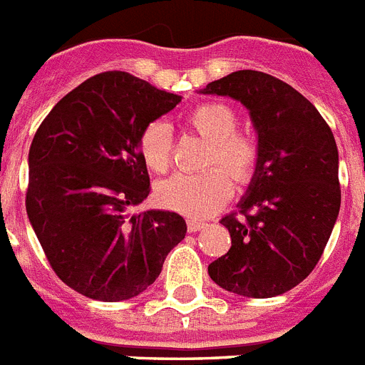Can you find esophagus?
<instances>
[{"mask_svg": "<svg viewBox=\"0 0 365 365\" xmlns=\"http://www.w3.org/2000/svg\"><path fill=\"white\" fill-rule=\"evenodd\" d=\"M205 226H207V224L202 220H187V230H189V233H196V231L204 230Z\"/></svg>", "mask_w": 365, "mask_h": 365, "instance_id": "1", "label": "esophagus"}]
</instances>
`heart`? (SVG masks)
<instances>
[{
	"label": "heart",
	"instance_id": "b5f03b06",
	"mask_svg": "<svg viewBox=\"0 0 365 365\" xmlns=\"http://www.w3.org/2000/svg\"><path fill=\"white\" fill-rule=\"evenodd\" d=\"M185 125L211 143L209 167L222 163L239 182L252 178L257 169L259 147L248 135L235 134L239 119L230 106L222 103L198 104L185 115ZM138 148L148 170L165 173L173 156L169 126L161 121L145 126ZM229 173L222 167H215L202 174H176L158 185V204L191 218L211 217L233 195L235 185Z\"/></svg>",
	"mask_w": 365,
	"mask_h": 365
}]
</instances>
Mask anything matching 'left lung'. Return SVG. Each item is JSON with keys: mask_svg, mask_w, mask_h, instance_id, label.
<instances>
[{"mask_svg": "<svg viewBox=\"0 0 365 365\" xmlns=\"http://www.w3.org/2000/svg\"><path fill=\"white\" fill-rule=\"evenodd\" d=\"M200 93L239 101L259 147L239 215L220 220L231 248L209 264V277L244 297L288 292L314 270L340 213L334 135L314 104L268 73L233 71Z\"/></svg>", "mask_w": 365, "mask_h": 365, "instance_id": "obj_1", "label": "left lung"}]
</instances>
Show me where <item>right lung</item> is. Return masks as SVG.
Returning <instances> with one entry per match:
<instances>
[{"mask_svg":"<svg viewBox=\"0 0 365 365\" xmlns=\"http://www.w3.org/2000/svg\"><path fill=\"white\" fill-rule=\"evenodd\" d=\"M180 101L130 73H99L60 99L36 130L27 217L55 274L82 296H139L185 239L178 213H128L150 192L139 135Z\"/></svg>","mask_w":365,"mask_h":365,"instance_id":"add662e5","label":"right lung"}]
</instances>
